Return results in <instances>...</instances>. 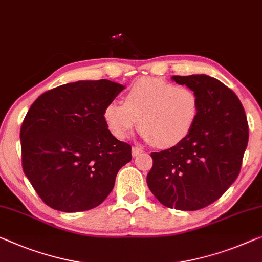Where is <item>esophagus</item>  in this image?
Returning <instances> with one entry per match:
<instances>
[{"instance_id":"esophagus-1","label":"esophagus","mask_w":262,"mask_h":262,"mask_svg":"<svg viewBox=\"0 0 262 262\" xmlns=\"http://www.w3.org/2000/svg\"><path fill=\"white\" fill-rule=\"evenodd\" d=\"M141 153H143V150L141 149V148H139V147H133L132 148V154H133V156H134V158L139 156Z\"/></svg>"}]
</instances>
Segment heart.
<instances>
[{"instance_id":"heart-1","label":"heart","mask_w":262,"mask_h":262,"mask_svg":"<svg viewBox=\"0 0 262 262\" xmlns=\"http://www.w3.org/2000/svg\"><path fill=\"white\" fill-rule=\"evenodd\" d=\"M200 113L198 94L186 85L156 77L134 82L124 103L109 102L103 111L108 129L127 139L140 123L143 138L160 147H173L188 138Z\"/></svg>"}]
</instances>
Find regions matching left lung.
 I'll list each match as a JSON object with an SVG mask.
<instances>
[{"label":"left lung","instance_id":"8db88e82","mask_svg":"<svg viewBox=\"0 0 262 262\" xmlns=\"http://www.w3.org/2000/svg\"><path fill=\"white\" fill-rule=\"evenodd\" d=\"M198 94L200 113L188 138L160 153H151L147 185L168 208L198 210L207 207L236 180L248 143L243 104L232 89L200 74L171 76Z\"/></svg>","mask_w":262,"mask_h":262}]
</instances>
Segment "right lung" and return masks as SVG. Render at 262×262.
Segmentation results:
<instances>
[{"label":"right lung","instance_id":"add662e5","mask_svg":"<svg viewBox=\"0 0 262 262\" xmlns=\"http://www.w3.org/2000/svg\"><path fill=\"white\" fill-rule=\"evenodd\" d=\"M124 88L109 80L70 82L31 104L19 133L22 167L46 205L83 212L114 188L132 147L109 132L103 111Z\"/></svg>","mask_w":262,"mask_h":262}]
</instances>
